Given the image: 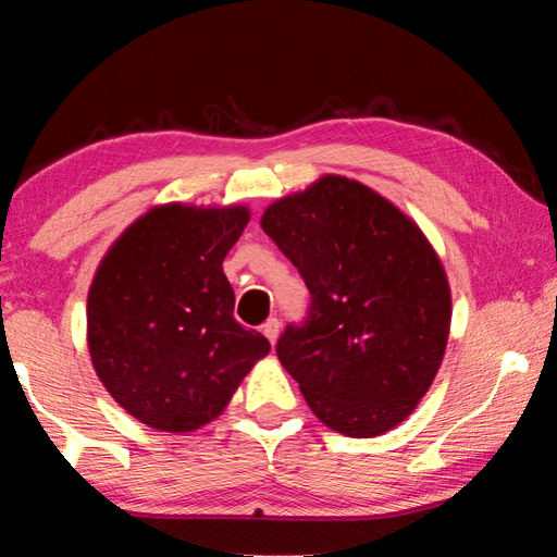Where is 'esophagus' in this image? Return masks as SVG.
I'll list each match as a JSON object with an SVG mask.
<instances>
[{"label":"esophagus","mask_w":557,"mask_h":557,"mask_svg":"<svg viewBox=\"0 0 557 557\" xmlns=\"http://www.w3.org/2000/svg\"><path fill=\"white\" fill-rule=\"evenodd\" d=\"M262 334H265V336L270 338V344L277 342V336H280V322H277L275 317L268 319V322L262 324Z\"/></svg>","instance_id":"esophagus-1"}]
</instances>
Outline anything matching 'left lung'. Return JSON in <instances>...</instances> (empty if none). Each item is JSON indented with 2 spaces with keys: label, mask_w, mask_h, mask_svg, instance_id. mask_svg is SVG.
Here are the masks:
<instances>
[{
  "label": "left lung",
  "mask_w": 557,
  "mask_h": 557,
  "mask_svg": "<svg viewBox=\"0 0 557 557\" xmlns=\"http://www.w3.org/2000/svg\"><path fill=\"white\" fill-rule=\"evenodd\" d=\"M312 295L277 358L326 428L375 437L418 408L445 358L451 297L425 233L354 178L326 174L260 219Z\"/></svg>",
  "instance_id": "1"
}]
</instances>
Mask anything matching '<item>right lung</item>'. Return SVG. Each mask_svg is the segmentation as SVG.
I'll list each match as a JSON object with an SVG mask.
<instances>
[{
	"instance_id": "1",
	"label": "right lung",
	"mask_w": 557,
	"mask_h": 557,
	"mask_svg": "<svg viewBox=\"0 0 557 557\" xmlns=\"http://www.w3.org/2000/svg\"><path fill=\"white\" fill-rule=\"evenodd\" d=\"M248 221L245 206H154L100 260L88 292L92 369L149 428H203L270 351L265 336L235 322L223 275Z\"/></svg>"
}]
</instances>
